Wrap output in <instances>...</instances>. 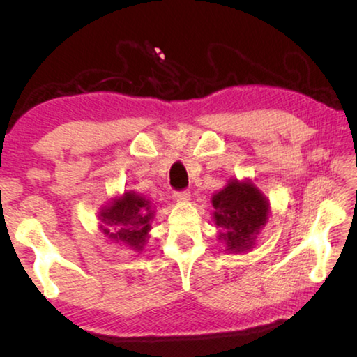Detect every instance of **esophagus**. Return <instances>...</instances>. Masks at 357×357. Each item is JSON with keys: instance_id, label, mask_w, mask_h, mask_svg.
Listing matches in <instances>:
<instances>
[{"instance_id": "1", "label": "esophagus", "mask_w": 357, "mask_h": 357, "mask_svg": "<svg viewBox=\"0 0 357 357\" xmlns=\"http://www.w3.org/2000/svg\"><path fill=\"white\" fill-rule=\"evenodd\" d=\"M174 198L179 202H187L190 198V192L189 190H179V192H174Z\"/></svg>"}]
</instances>
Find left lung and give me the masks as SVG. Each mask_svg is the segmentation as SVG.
I'll return each mask as SVG.
<instances>
[{
    "instance_id": "obj_1",
    "label": "left lung",
    "mask_w": 357,
    "mask_h": 357,
    "mask_svg": "<svg viewBox=\"0 0 357 357\" xmlns=\"http://www.w3.org/2000/svg\"><path fill=\"white\" fill-rule=\"evenodd\" d=\"M214 222L229 252H245L268 220L269 203L250 181L231 179L213 197Z\"/></svg>"
}]
</instances>
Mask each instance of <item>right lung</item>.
<instances>
[{
    "label": "right lung",
    "mask_w": 357,
    "mask_h": 357,
    "mask_svg": "<svg viewBox=\"0 0 357 357\" xmlns=\"http://www.w3.org/2000/svg\"><path fill=\"white\" fill-rule=\"evenodd\" d=\"M154 217V204L135 192H126L100 211L102 231L108 239L142 250Z\"/></svg>",
    "instance_id": "add662e5"
}]
</instances>
